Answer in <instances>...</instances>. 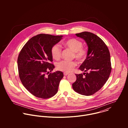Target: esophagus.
Returning <instances> with one entry per match:
<instances>
[{
    "label": "esophagus",
    "mask_w": 128,
    "mask_h": 128,
    "mask_svg": "<svg viewBox=\"0 0 128 128\" xmlns=\"http://www.w3.org/2000/svg\"><path fill=\"white\" fill-rule=\"evenodd\" d=\"M68 74H69V73H67V72H64V75L65 76H67Z\"/></svg>",
    "instance_id": "obj_1"
}]
</instances>
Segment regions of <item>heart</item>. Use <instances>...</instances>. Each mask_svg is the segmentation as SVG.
I'll return each mask as SVG.
<instances>
[{"label": "heart", "instance_id": "1", "mask_svg": "<svg viewBox=\"0 0 128 128\" xmlns=\"http://www.w3.org/2000/svg\"><path fill=\"white\" fill-rule=\"evenodd\" d=\"M64 45L74 52V56L78 61H83L87 54V50L82 47V43L76 38H70L64 42ZM62 49L58 44H54L52 48L51 54L54 60H58L61 56ZM76 63L74 61H62L57 64V68L60 71L65 72H69L72 71L76 66Z\"/></svg>", "mask_w": 128, "mask_h": 128}]
</instances>
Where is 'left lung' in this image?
<instances>
[{"label": "left lung", "mask_w": 128, "mask_h": 128, "mask_svg": "<svg viewBox=\"0 0 128 128\" xmlns=\"http://www.w3.org/2000/svg\"><path fill=\"white\" fill-rule=\"evenodd\" d=\"M76 35L84 40L88 50L86 59L79 68L84 72L76 74V80L72 88L80 94L90 96L101 88L110 76V52L104 42L94 33L85 31Z\"/></svg>", "instance_id": "left-lung-1"}]
</instances>
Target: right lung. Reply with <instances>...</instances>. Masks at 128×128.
I'll use <instances>...</instances> for the list:
<instances>
[{
  "label": "right lung",
  "instance_id": "1",
  "mask_svg": "<svg viewBox=\"0 0 128 128\" xmlns=\"http://www.w3.org/2000/svg\"><path fill=\"white\" fill-rule=\"evenodd\" d=\"M62 35L40 34L30 38L22 48L17 63L20 80L34 96L47 99L55 95L63 78L60 71L49 74L54 68L51 54L52 47L62 38Z\"/></svg>",
  "mask_w": 128,
  "mask_h": 128
}]
</instances>
